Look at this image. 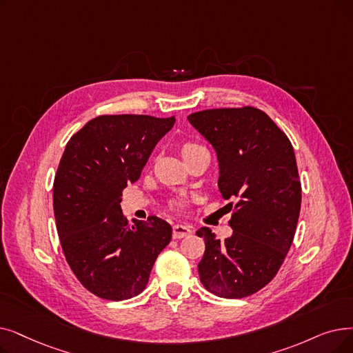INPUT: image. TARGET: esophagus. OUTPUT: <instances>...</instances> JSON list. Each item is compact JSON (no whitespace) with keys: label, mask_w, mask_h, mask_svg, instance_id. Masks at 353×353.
I'll list each match as a JSON object with an SVG mask.
<instances>
[{"label":"esophagus","mask_w":353,"mask_h":353,"mask_svg":"<svg viewBox=\"0 0 353 353\" xmlns=\"http://www.w3.org/2000/svg\"><path fill=\"white\" fill-rule=\"evenodd\" d=\"M192 234V228L188 225H174L173 226V238L181 239L185 236H189Z\"/></svg>","instance_id":"obj_1"}]
</instances>
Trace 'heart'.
<instances>
[{"label": "heart", "mask_w": 353, "mask_h": 353, "mask_svg": "<svg viewBox=\"0 0 353 353\" xmlns=\"http://www.w3.org/2000/svg\"><path fill=\"white\" fill-rule=\"evenodd\" d=\"M201 148H203V147L196 144V143L188 141V143H185V144L181 145V154H183V156H188V154H190V152H193V151H196V150H201ZM173 208L181 209V208H183V202H181V201L173 202Z\"/></svg>", "instance_id": "b5f03b06"}]
</instances>
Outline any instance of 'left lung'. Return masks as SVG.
Returning a JSON list of instances; mask_svg holds the SVG:
<instances>
[{"label":"left lung","instance_id":"1","mask_svg":"<svg viewBox=\"0 0 353 353\" xmlns=\"http://www.w3.org/2000/svg\"><path fill=\"white\" fill-rule=\"evenodd\" d=\"M188 119L216 150L218 186L232 201L231 236L221 242L206 226L196 232L206 243L199 277L218 297L251 296L275 277L294 239L301 185L293 145L254 106L199 111Z\"/></svg>","mask_w":353,"mask_h":353}]
</instances>
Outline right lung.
<instances>
[{
    "instance_id": "1",
    "label": "right lung",
    "mask_w": 353,
    "mask_h": 353,
    "mask_svg": "<svg viewBox=\"0 0 353 353\" xmlns=\"http://www.w3.org/2000/svg\"><path fill=\"white\" fill-rule=\"evenodd\" d=\"M174 122V117L101 115L66 144L53 183L57 234L76 279L101 299L139 296L172 239L170 223L157 216L128 223L119 203Z\"/></svg>"
}]
</instances>
